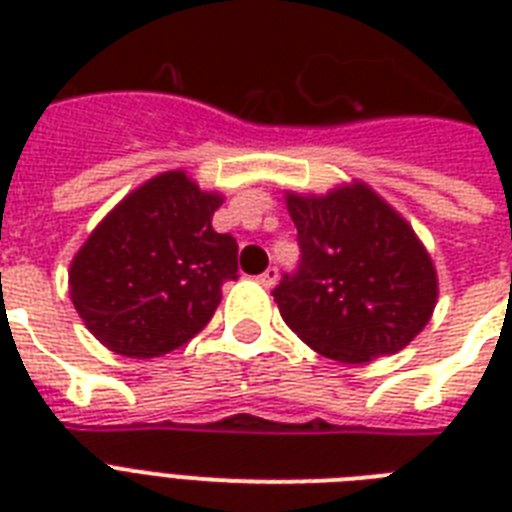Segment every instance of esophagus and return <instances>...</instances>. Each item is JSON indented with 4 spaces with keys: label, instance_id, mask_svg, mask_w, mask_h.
Here are the masks:
<instances>
[{
    "label": "esophagus",
    "instance_id": "obj_1",
    "mask_svg": "<svg viewBox=\"0 0 512 512\" xmlns=\"http://www.w3.org/2000/svg\"><path fill=\"white\" fill-rule=\"evenodd\" d=\"M276 279H279V268H276V265H271L268 271L257 276V281H260V284H263L265 289H271L273 284H276Z\"/></svg>",
    "mask_w": 512,
    "mask_h": 512
}]
</instances>
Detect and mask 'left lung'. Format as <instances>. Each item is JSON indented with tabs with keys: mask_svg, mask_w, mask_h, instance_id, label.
Masks as SVG:
<instances>
[{
	"mask_svg": "<svg viewBox=\"0 0 512 512\" xmlns=\"http://www.w3.org/2000/svg\"><path fill=\"white\" fill-rule=\"evenodd\" d=\"M300 263L276 284L281 319L321 356L364 364L420 335L438 284L414 231L366 185L289 196Z\"/></svg>",
	"mask_w": 512,
	"mask_h": 512,
	"instance_id": "8db88e82",
	"label": "left lung"
}]
</instances>
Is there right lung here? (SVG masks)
Returning <instances> with one entry per match:
<instances>
[{
    "instance_id": "add662e5",
    "label": "right lung",
    "mask_w": 512,
    "mask_h": 512,
    "mask_svg": "<svg viewBox=\"0 0 512 512\" xmlns=\"http://www.w3.org/2000/svg\"><path fill=\"white\" fill-rule=\"evenodd\" d=\"M220 196L185 172L130 193L71 263V300L87 329L127 358H156L207 327L220 287L239 279V244L217 233Z\"/></svg>"
}]
</instances>
